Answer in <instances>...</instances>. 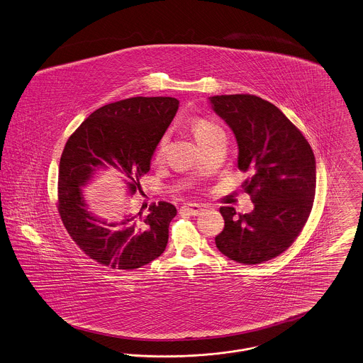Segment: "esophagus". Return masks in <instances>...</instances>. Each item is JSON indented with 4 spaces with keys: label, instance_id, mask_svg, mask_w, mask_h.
<instances>
[{
    "label": "esophagus",
    "instance_id": "esophagus-1",
    "mask_svg": "<svg viewBox=\"0 0 363 363\" xmlns=\"http://www.w3.org/2000/svg\"><path fill=\"white\" fill-rule=\"evenodd\" d=\"M182 211L189 213V215H193V216H196V215L203 213V207L199 206V204H194V203H189V204L182 206Z\"/></svg>",
    "mask_w": 363,
    "mask_h": 363
}]
</instances>
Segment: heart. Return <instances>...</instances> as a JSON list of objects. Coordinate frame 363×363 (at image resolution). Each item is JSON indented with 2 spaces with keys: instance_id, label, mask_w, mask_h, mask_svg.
Wrapping results in <instances>:
<instances>
[{
  "instance_id": "heart-1",
  "label": "heart",
  "mask_w": 363,
  "mask_h": 363,
  "mask_svg": "<svg viewBox=\"0 0 363 363\" xmlns=\"http://www.w3.org/2000/svg\"><path fill=\"white\" fill-rule=\"evenodd\" d=\"M191 128H192L193 134H194L196 140L201 144V147L208 144L210 141H213V138H216L218 135H223L225 134L219 125H216L213 121L203 119V118L194 119ZM166 148H167V137L164 135L160 140V143L157 145V150L155 152V159L156 160H160L163 157Z\"/></svg>"
}]
</instances>
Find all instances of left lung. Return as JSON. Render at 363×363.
I'll list each match as a JSON object with an SVG mask.
<instances>
[{
    "instance_id": "8db88e82",
    "label": "left lung",
    "mask_w": 363,
    "mask_h": 363,
    "mask_svg": "<svg viewBox=\"0 0 363 363\" xmlns=\"http://www.w3.org/2000/svg\"><path fill=\"white\" fill-rule=\"evenodd\" d=\"M235 133L238 169L255 206L250 213L220 207L225 228L216 248L229 259L257 264L286 251L306 225L315 196V157L304 135L276 106L252 94L210 97Z\"/></svg>"
}]
</instances>
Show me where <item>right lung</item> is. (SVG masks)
Listing matches in <instances>:
<instances>
[{
    "label": "right lung",
    "instance_id": "obj_1",
    "mask_svg": "<svg viewBox=\"0 0 363 363\" xmlns=\"http://www.w3.org/2000/svg\"><path fill=\"white\" fill-rule=\"evenodd\" d=\"M174 97H131L111 103L86 118L65 144L59 166L57 210L68 235L86 255L113 270H134L162 255L177 208L166 201L148 213L103 219L89 211L82 188L109 170L125 178L128 194L140 179L178 111Z\"/></svg>",
    "mask_w": 363,
    "mask_h": 363
}]
</instances>
